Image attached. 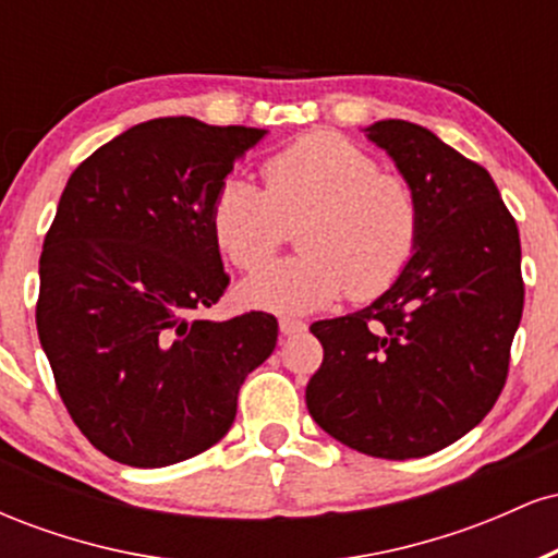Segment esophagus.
Instances as JSON below:
<instances>
[{
  "mask_svg": "<svg viewBox=\"0 0 558 558\" xmlns=\"http://www.w3.org/2000/svg\"><path fill=\"white\" fill-rule=\"evenodd\" d=\"M304 330H306V323H301V319L280 317V332H283V336H299V332Z\"/></svg>",
  "mask_w": 558,
  "mask_h": 558,
  "instance_id": "34e87169",
  "label": "esophagus"
}]
</instances>
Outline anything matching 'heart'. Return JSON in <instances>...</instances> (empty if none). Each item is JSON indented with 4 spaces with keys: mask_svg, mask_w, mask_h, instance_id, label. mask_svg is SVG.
I'll use <instances>...</instances> for the list:
<instances>
[{
    "mask_svg": "<svg viewBox=\"0 0 558 558\" xmlns=\"http://www.w3.org/2000/svg\"><path fill=\"white\" fill-rule=\"evenodd\" d=\"M265 191L230 178L213 204V233L241 270H259L299 228L304 254L248 278L241 293L262 310L304 315L349 291L373 299L417 248L420 204L403 178L338 133H306L262 165Z\"/></svg>",
    "mask_w": 558,
    "mask_h": 558,
    "instance_id": "heart-1",
    "label": "heart"
}]
</instances>
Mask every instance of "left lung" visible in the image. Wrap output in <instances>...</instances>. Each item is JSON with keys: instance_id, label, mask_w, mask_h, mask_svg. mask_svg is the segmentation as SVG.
<instances>
[{"instance_id": "left-lung-1", "label": "left lung", "mask_w": 558, "mask_h": 558, "mask_svg": "<svg viewBox=\"0 0 558 558\" xmlns=\"http://www.w3.org/2000/svg\"><path fill=\"white\" fill-rule=\"evenodd\" d=\"M364 136L417 196V248L373 304L312 325L325 356L306 409L343 446L401 462L451 446L496 403L522 319V248L488 170L407 120Z\"/></svg>"}]
</instances>
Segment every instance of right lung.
Instances as JSON below:
<instances>
[{
    "label": "right lung",
    "instance_id": "obj_1",
    "mask_svg": "<svg viewBox=\"0 0 558 558\" xmlns=\"http://www.w3.org/2000/svg\"><path fill=\"white\" fill-rule=\"evenodd\" d=\"M265 128L157 118L83 159L38 262L36 328L70 417L141 470L207 451L278 343L265 312L194 317L228 288L213 204Z\"/></svg>",
    "mask_w": 558,
    "mask_h": 558
}]
</instances>
